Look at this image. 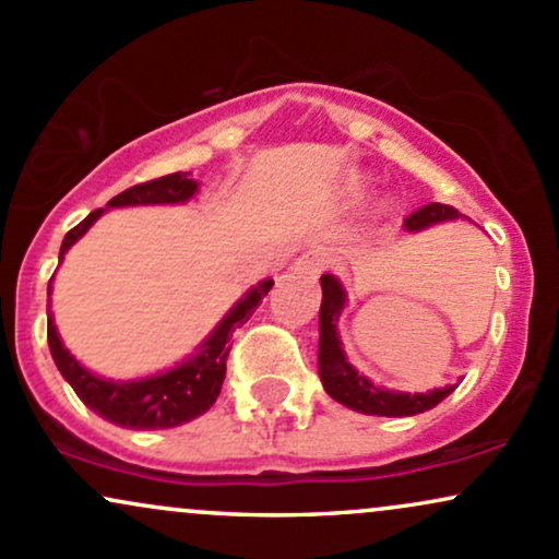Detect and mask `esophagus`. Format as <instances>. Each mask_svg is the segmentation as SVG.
<instances>
[{"mask_svg":"<svg viewBox=\"0 0 559 559\" xmlns=\"http://www.w3.org/2000/svg\"><path fill=\"white\" fill-rule=\"evenodd\" d=\"M325 267H329V258H325L323 252H318V249H310V252L299 254V258L294 260L292 271L299 275H307V278H318Z\"/></svg>","mask_w":559,"mask_h":559,"instance_id":"1","label":"esophagus"}]
</instances>
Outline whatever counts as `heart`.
<instances>
[{
  "mask_svg": "<svg viewBox=\"0 0 559 559\" xmlns=\"http://www.w3.org/2000/svg\"><path fill=\"white\" fill-rule=\"evenodd\" d=\"M365 189H368V181H365V178H352V183H349V194L352 197L365 194Z\"/></svg>",
  "mask_w": 559,
  "mask_h": 559,
  "instance_id": "heart-1",
  "label": "heart"
}]
</instances>
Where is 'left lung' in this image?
Here are the masks:
<instances>
[{
  "mask_svg": "<svg viewBox=\"0 0 559 559\" xmlns=\"http://www.w3.org/2000/svg\"><path fill=\"white\" fill-rule=\"evenodd\" d=\"M465 215L457 213L449 204H426L418 213H413L404 221V228L409 234H418L439 223L460 221ZM320 286H323V301H320V342H318V373L323 389L329 391L331 400H336L344 407L355 409L362 415H378V418H409V415L426 413L447 400L457 383H449L444 389L431 391H391L383 386H376L368 376H362L349 360L338 336V318H342L346 307V288L336 275L325 273L320 275Z\"/></svg>",
  "mask_w": 559,
  "mask_h": 559,
  "instance_id": "obj_1",
  "label": "left lung"
}]
</instances>
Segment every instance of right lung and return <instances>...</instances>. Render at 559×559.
Returning a JSON list of instances; mask_svg holds the SVG:
<instances>
[{
	"instance_id": "right-lung-1",
	"label": "right lung",
	"mask_w": 559,
	"mask_h": 559,
	"mask_svg": "<svg viewBox=\"0 0 559 559\" xmlns=\"http://www.w3.org/2000/svg\"><path fill=\"white\" fill-rule=\"evenodd\" d=\"M199 191V183L189 173H170V176L155 178L139 186H131L123 194L112 197L107 207L94 210L92 215L73 230H68L60 247V262L66 260L68 249L112 207H139V204H183ZM55 278V275H52ZM273 288V281L265 278L258 286L249 288L243 297L223 316L221 323L210 331V336L191 352L186 360L173 365L163 373L133 378V381H112L92 373L75 360L62 344L57 333L55 316L47 301V342L52 360L62 378L73 386L79 400L94 409L99 418L115 423V426L133 428V431H157V428H176L183 423L199 418L213 407L221 394L223 378H226V360L230 349V333L241 329L258 305ZM52 294V281L47 286V297Z\"/></svg>"
}]
</instances>
